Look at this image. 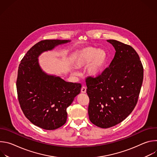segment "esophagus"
Returning a JSON list of instances; mask_svg holds the SVG:
<instances>
[{
	"instance_id": "1",
	"label": "esophagus",
	"mask_w": 157,
	"mask_h": 157,
	"mask_svg": "<svg viewBox=\"0 0 157 157\" xmlns=\"http://www.w3.org/2000/svg\"><path fill=\"white\" fill-rule=\"evenodd\" d=\"M81 91L82 93H86V87L82 86V87H81Z\"/></svg>"
}]
</instances>
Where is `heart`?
Masks as SVG:
<instances>
[{"instance_id": "obj_1", "label": "heart", "mask_w": 157, "mask_h": 157, "mask_svg": "<svg viewBox=\"0 0 157 157\" xmlns=\"http://www.w3.org/2000/svg\"><path fill=\"white\" fill-rule=\"evenodd\" d=\"M107 54L104 50L93 47H86L78 50L74 58V63L78 68H84L87 65V75L92 78L98 76L106 65L107 62ZM74 75L78 73L73 71Z\"/></svg>"}]
</instances>
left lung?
Masks as SVG:
<instances>
[{"instance_id": "obj_1", "label": "left lung", "mask_w": 157, "mask_h": 157, "mask_svg": "<svg viewBox=\"0 0 157 157\" xmlns=\"http://www.w3.org/2000/svg\"><path fill=\"white\" fill-rule=\"evenodd\" d=\"M107 41L115 48L113 59L101 75L86 79L89 120L103 128L121 123L132 113L144 78L143 66L136 50L115 40Z\"/></svg>"}]
</instances>
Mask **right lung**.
I'll return each mask as SVG.
<instances>
[{
    "label": "right lung",
    "mask_w": 157,
    "mask_h": 157,
    "mask_svg": "<svg viewBox=\"0 0 157 157\" xmlns=\"http://www.w3.org/2000/svg\"><path fill=\"white\" fill-rule=\"evenodd\" d=\"M70 41H41L27 52L19 64L17 90L21 109L33 124L43 129L55 130L66 123V109L80 93L81 85L47 74L40 67L38 57Z\"/></svg>",
    "instance_id": "obj_1"
}]
</instances>
